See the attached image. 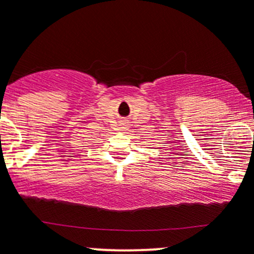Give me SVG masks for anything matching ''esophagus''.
Instances as JSON below:
<instances>
[{
	"instance_id": "1",
	"label": "esophagus",
	"mask_w": 254,
	"mask_h": 254,
	"mask_svg": "<svg viewBox=\"0 0 254 254\" xmlns=\"http://www.w3.org/2000/svg\"><path fill=\"white\" fill-rule=\"evenodd\" d=\"M123 127H125V124H124V123H123Z\"/></svg>"
}]
</instances>
